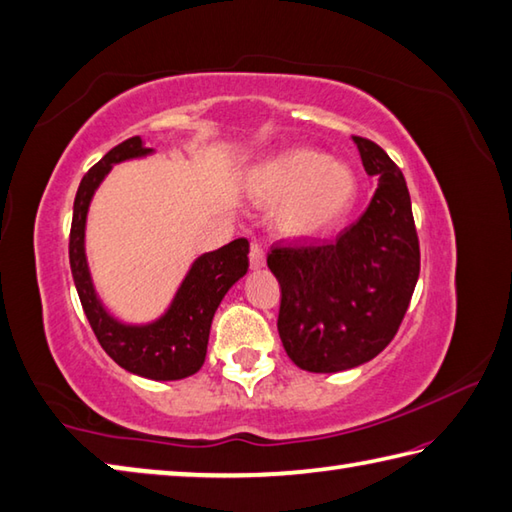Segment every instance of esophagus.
<instances>
[{
  "instance_id": "esophagus-1",
  "label": "esophagus",
  "mask_w": 512,
  "mask_h": 512,
  "mask_svg": "<svg viewBox=\"0 0 512 512\" xmlns=\"http://www.w3.org/2000/svg\"><path fill=\"white\" fill-rule=\"evenodd\" d=\"M266 264V253H264V248L259 246L257 242H253L250 244V268H255V270H259Z\"/></svg>"
}]
</instances>
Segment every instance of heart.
<instances>
[{"label":"heart","instance_id":"1","mask_svg":"<svg viewBox=\"0 0 512 512\" xmlns=\"http://www.w3.org/2000/svg\"><path fill=\"white\" fill-rule=\"evenodd\" d=\"M246 193L275 206V228L290 239H317L348 217L357 199V173L344 159L310 148H282L250 164Z\"/></svg>","mask_w":512,"mask_h":512}]
</instances>
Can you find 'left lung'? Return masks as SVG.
I'll use <instances>...</instances> for the list:
<instances>
[{"label":"left lung","mask_w":512,"mask_h":512,"mask_svg":"<svg viewBox=\"0 0 512 512\" xmlns=\"http://www.w3.org/2000/svg\"><path fill=\"white\" fill-rule=\"evenodd\" d=\"M377 190L335 242L273 248L282 286L277 330L308 373H342L377 357L395 337L419 277V242L402 170L382 148L353 137Z\"/></svg>","instance_id":"obj_1"}]
</instances>
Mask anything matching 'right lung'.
Masks as SVG:
<instances>
[{
    "mask_svg": "<svg viewBox=\"0 0 512 512\" xmlns=\"http://www.w3.org/2000/svg\"><path fill=\"white\" fill-rule=\"evenodd\" d=\"M150 155H155V148L144 146L142 137H130L88 170L75 195L68 255L79 302L108 357L133 375L175 382L195 375L204 366L217 308L228 290L248 273V242L239 237L199 255L164 313L150 322H126L110 313L97 293L86 257L88 208L113 166Z\"/></svg>",
    "mask_w": 512,
    "mask_h": 512,
    "instance_id": "obj_1",
    "label": "right lung"
}]
</instances>
